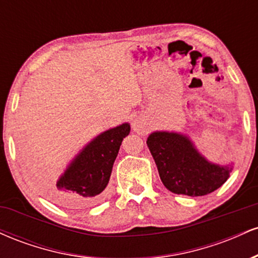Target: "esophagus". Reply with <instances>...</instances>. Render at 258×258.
I'll return each instance as SVG.
<instances>
[{
    "instance_id": "obj_1",
    "label": "esophagus",
    "mask_w": 258,
    "mask_h": 258,
    "mask_svg": "<svg viewBox=\"0 0 258 258\" xmlns=\"http://www.w3.org/2000/svg\"><path fill=\"white\" fill-rule=\"evenodd\" d=\"M132 128L137 133H144L147 130V122L143 119H135L132 122Z\"/></svg>"
}]
</instances>
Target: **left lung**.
Returning <instances> with one entry per match:
<instances>
[{"instance_id": "1", "label": "left lung", "mask_w": 258, "mask_h": 258, "mask_svg": "<svg viewBox=\"0 0 258 258\" xmlns=\"http://www.w3.org/2000/svg\"><path fill=\"white\" fill-rule=\"evenodd\" d=\"M158 166L161 182L170 191L188 197H203L218 189L229 177L232 166L209 162L186 136L154 132L147 141Z\"/></svg>"}]
</instances>
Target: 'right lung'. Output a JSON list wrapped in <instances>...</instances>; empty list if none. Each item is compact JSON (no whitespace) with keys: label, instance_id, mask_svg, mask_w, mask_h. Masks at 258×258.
Masks as SVG:
<instances>
[{"label":"right lung","instance_id":"obj_1","mask_svg":"<svg viewBox=\"0 0 258 258\" xmlns=\"http://www.w3.org/2000/svg\"><path fill=\"white\" fill-rule=\"evenodd\" d=\"M128 123L103 132L73 160L53 188L47 190L58 205L81 209L96 204L102 198L123 138L128 136Z\"/></svg>","mask_w":258,"mask_h":258}]
</instances>
